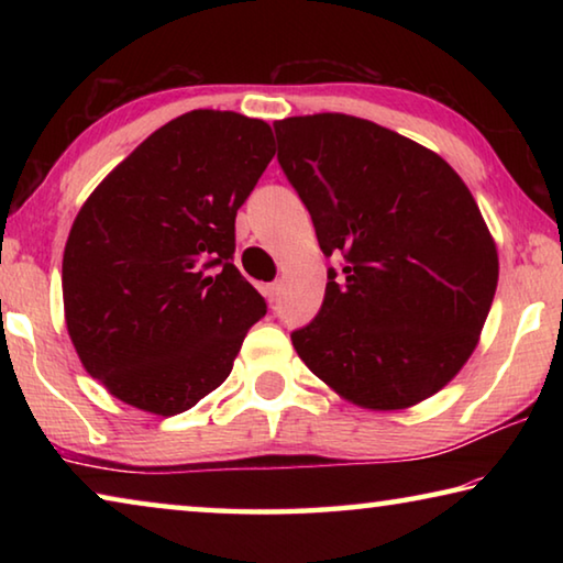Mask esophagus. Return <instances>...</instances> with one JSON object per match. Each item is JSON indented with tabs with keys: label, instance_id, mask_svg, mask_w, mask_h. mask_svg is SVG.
Here are the masks:
<instances>
[{
	"label": "esophagus",
	"instance_id": "esophagus-1",
	"mask_svg": "<svg viewBox=\"0 0 563 563\" xmlns=\"http://www.w3.org/2000/svg\"><path fill=\"white\" fill-rule=\"evenodd\" d=\"M263 295H265V298H268V302H275V300H278V295H280V283L275 280V283H268V285H265V288H263Z\"/></svg>",
	"mask_w": 563,
	"mask_h": 563
}]
</instances>
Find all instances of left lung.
<instances>
[{
  "label": "left lung",
  "mask_w": 563,
  "mask_h": 563,
  "mask_svg": "<svg viewBox=\"0 0 563 563\" xmlns=\"http://www.w3.org/2000/svg\"><path fill=\"white\" fill-rule=\"evenodd\" d=\"M273 129L320 251L342 258L292 347L365 409L440 393L479 342L499 280L497 245L470 188L434 151L347 113Z\"/></svg>",
  "instance_id": "1"
}]
</instances>
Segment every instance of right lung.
Segmentation results:
<instances>
[{"instance_id":"add662e5","label":"right lung","mask_w":563,"mask_h":563,"mask_svg":"<svg viewBox=\"0 0 563 563\" xmlns=\"http://www.w3.org/2000/svg\"><path fill=\"white\" fill-rule=\"evenodd\" d=\"M273 156L265 121L188 111L81 206L62 263L66 330L121 402L170 417L231 375L268 310L233 265L235 213Z\"/></svg>"}]
</instances>
